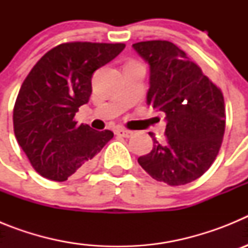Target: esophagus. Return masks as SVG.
<instances>
[{"label": "esophagus", "mask_w": 248, "mask_h": 248, "mask_svg": "<svg viewBox=\"0 0 248 248\" xmlns=\"http://www.w3.org/2000/svg\"><path fill=\"white\" fill-rule=\"evenodd\" d=\"M115 134L119 135V137L123 138H130L131 135L134 134L131 130H128V129H124V128H117L115 129Z\"/></svg>", "instance_id": "34e87169"}]
</instances>
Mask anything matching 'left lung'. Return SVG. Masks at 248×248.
Segmentation results:
<instances>
[{
    "label": "left lung",
    "mask_w": 248,
    "mask_h": 248,
    "mask_svg": "<svg viewBox=\"0 0 248 248\" xmlns=\"http://www.w3.org/2000/svg\"><path fill=\"white\" fill-rule=\"evenodd\" d=\"M149 64L146 104L165 113V141H157L138 163L157 181L185 185L209 170L225 133V103L220 89L203 76L184 50L169 41L134 43Z\"/></svg>",
    "instance_id": "obj_1"
}]
</instances>
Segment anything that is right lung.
<instances>
[{
    "label": "right lung",
    "mask_w": 248,
    "mask_h": 248,
    "mask_svg": "<svg viewBox=\"0 0 248 248\" xmlns=\"http://www.w3.org/2000/svg\"><path fill=\"white\" fill-rule=\"evenodd\" d=\"M124 43H63L48 50L22 83L13 108V129L38 174L65 181L87 171L114 137L73 119L92 94V77L113 61Z\"/></svg>",
    "instance_id": "1"
}]
</instances>
